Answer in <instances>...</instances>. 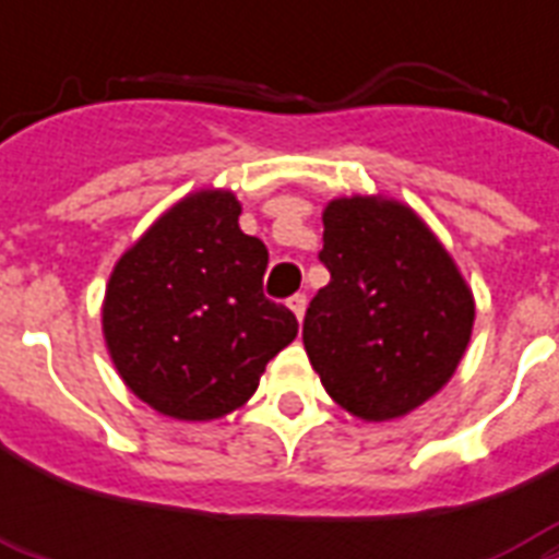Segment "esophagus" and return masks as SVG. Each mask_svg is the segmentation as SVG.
<instances>
[{
  "label": "esophagus",
  "mask_w": 559,
  "mask_h": 559,
  "mask_svg": "<svg viewBox=\"0 0 559 559\" xmlns=\"http://www.w3.org/2000/svg\"><path fill=\"white\" fill-rule=\"evenodd\" d=\"M287 305H289V310L296 313L298 322H301V319H305V313H307V296H305V293H298V296L289 298Z\"/></svg>",
  "instance_id": "obj_1"
}]
</instances>
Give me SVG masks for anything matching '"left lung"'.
<instances>
[{
  "instance_id": "obj_1",
  "label": "left lung",
  "mask_w": 559,
  "mask_h": 559,
  "mask_svg": "<svg viewBox=\"0 0 559 559\" xmlns=\"http://www.w3.org/2000/svg\"><path fill=\"white\" fill-rule=\"evenodd\" d=\"M331 284L305 316L324 391L359 420H394L452 380L476 322L459 263L412 205L354 193L324 205Z\"/></svg>"
}]
</instances>
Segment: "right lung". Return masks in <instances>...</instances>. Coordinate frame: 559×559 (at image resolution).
Masks as SVG:
<instances>
[{"label": "right lung", "mask_w": 559, "mask_h": 559, "mask_svg": "<svg viewBox=\"0 0 559 559\" xmlns=\"http://www.w3.org/2000/svg\"><path fill=\"white\" fill-rule=\"evenodd\" d=\"M240 200L200 188L127 249L107 281L100 331L118 377L174 420H217L252 397L298 322L263 298L266 246L240 231Z\"/></svg>", "instance_id": "obj_1"}]
</instances>
